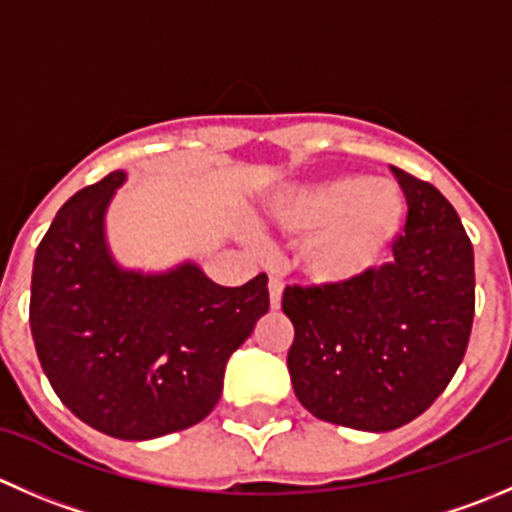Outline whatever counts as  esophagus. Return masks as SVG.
<instances>
[{"label": "esophagus", "mask_w": 512, "mask_h": 512, "mask_svg": "<svg viewBox=\"0 0 512 512\" xmlns=\"http://www.w3.org/2000/svg\"><path fill=\"white\" fill-rule=\"evenodd\" d=\"M267 290H270L272 310H277V307L282 305V282H280V277L270 275V282H267Z\"/></svg>", "instance_id": "1"}]
</instances>
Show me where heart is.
<instances>
[{"label": "heart", "mask_w": 512, "mask_h": 512, "mask_svg": "<svg viewBox=\"0 0 512 512\" xmlns=\"http://www.w3.org/2000/svg\"><path fill=\"white\" fill-rule=\"evenodd\" d=\"M282 232L305 237L302 272L315 285L345 287L377 270L398 242L405 200L388 180L337 175L282 190L270 202Z\"/></svg>", "instance_id": "heart-1"}]
</instances>
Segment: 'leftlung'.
<instances>
[{"label":"left lung","instance_id":"1","mask_svg":"<svg viewBox=\"0 0 512 512\" xmlns=\"http://www.w3.org/2000/svg\"><path fill=\"white\" fill-rule=\"evenodd\" d=\"M408 200L395 260L345 287H287L297 400L315 418L388 433L423 415L465 357L475 315L473 245L428 182L393 167Z\"/></svg>","mask_w":512,"mask_h":512}]
</instances>
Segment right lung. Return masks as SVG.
I'll return each mask as SVG.
<instances>
[{
  "mask_svg": "<svg viewBox=\"0 0 512 512\" xmlns=\"http://www.w3.org/2000/svg\"><path fill=\"white\" fill-rule=\"evenodd\" d=\"M127 175L69 197L39 242L29 325L49 385L89 428L152 440L197 425L222 395L232 352L270 310L267 275L222 287L195 260L124 267L107 212Z\"/></svg>",
  "mask_w": 512,
  "mask_h": 512,
  "instance_id": "right-lung-1",
  "label": "right lung"
}]
</instances>
